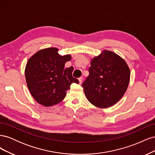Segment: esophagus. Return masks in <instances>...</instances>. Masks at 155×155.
Instances as JSON below:
<instances>
[{
    "mask_svg": "<svg viewBox=\"0 0 155 155\" xmlns=\"http://www.w3.org/2000/svg\"><path fill=\"white\" fill-rule=\"evenodd\" d=\"M79 83L81 84V83L83 81V78L82 77H80L79 78Z\"/></svg>",
    "mask_w": 155,
    "mask_h": 155,
    "instance_id": "1",
    "label": "esophagus"
}]
</instances>
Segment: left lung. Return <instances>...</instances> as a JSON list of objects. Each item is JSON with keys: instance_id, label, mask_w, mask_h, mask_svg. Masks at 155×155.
<instances>
[{"instance_id": "8db88e82", "label": "left lung", "mask_w": 155, "mask_h": 155, "mask_svg": "<svg viewBox=\"0 0 155 155\" xmlns=\"http://www.w3.org/2000/svg\"><path fill=\"white\" fill-rule=\"evenodd\" d=\"M89 75L82 84L88 100L99 108L116 104L124 95L130 81L125 61L113 51L104 50L91 59Z\"/></svg>"}]
</instances>
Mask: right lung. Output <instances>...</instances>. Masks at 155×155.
<instances>
[{
	"mask_svg": "<svg viewBox=\"0 0 155 155\" xmlns=\"http://www.w3.org/2000/svg\"><path fill=\"white\" fill-rule=\"evenodd\" d=\"M71 55H60L57 48L41 50L28 59L25 78L31 96L39 104L50 107L59 104L66 96L73 83H79L72 76L74 68H64Z\"/></svg>",
	"mask_w": 155,
	"mask_h": 155,
	"instance_id": "obj_1",
	"label": "right lung"
}]
</instances>
